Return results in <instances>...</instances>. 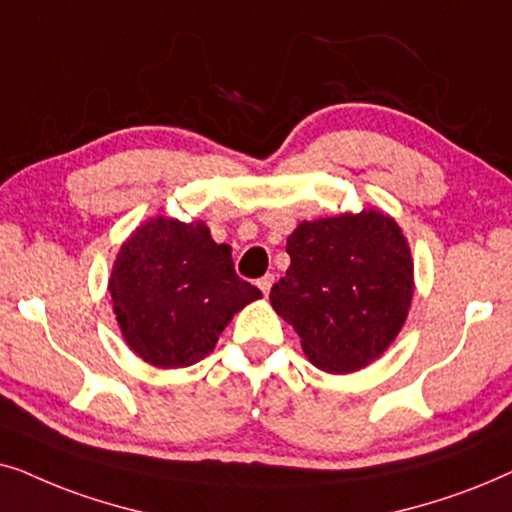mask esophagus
I'll list each match as a JSON object with an SVG mask.
<instances>
[{"label":"esophagus","mask_w":512,"mask_h":512,"mask_svg":"<svg viewBox=\"0 0 512 512\" xmlns=\"http://www.w3.org/2000/svg\"><path fill=\"white\" fill-rule=\"evenodd\" d=\"M257 285H260V290L264 292V297H267V295H269V290H271V285H274V274L262 276L260 281H257Z\"/></svg>","instance_id":"obj_1"}]
</instances>
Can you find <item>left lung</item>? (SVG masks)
<instances>
[{
    "label": "left lung",
    "mask_w": 512,
    "mask_h": 512,
    "mask_svg": "<svg viewBox=\"0 0 512 512\" xmlns=\"http://www.w3.org/2000/svg\"><path fill=\"white\" fill-rule=\"evenodd\" d=\"M285 250L290 267L269 299L311 363L346 374L379 358L414 292L410 245L398 224L377 210L302 222Z\"/></svg>",
    "instance_id": "8db88e82"
}]
</instances>
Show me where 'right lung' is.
Listing matches in <instances>:
<instances>
[{"label":"right lung","mask_w":512,"mask_h":512,"mask_svg":"<svg viewBox=\"0 0 512 512\" xmlns=\"http://www.w3.org/2000/svg\"><path fill=\"white\" fill-rule=\"evenodd\" d=\"M109 292L128 346L156 367L199 363L234 313L262 297L206 224L170 217H152L121 245Z\"/></svg>","instance_id":"1"}]
</instances>
